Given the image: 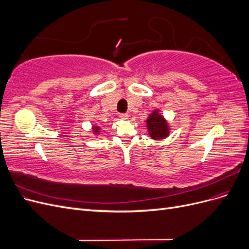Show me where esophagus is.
Segmentation results:
<instances>
[{
    "instance_id": "34e87169",
    "label": "esophagus",
    "mask_w": 249,
    "mask_h": 249,
    "mask_svg": "<svg viewBox=\"0 0 249 249\" xmlns=\"http://www.w3.org/2000/svg\"><path fill=\"white\" fill-rule=\"evenodd\" d=\"M119 117L122 118V119H127V118H129V115H127L126 113H120V114H119Z\"/></svg>"
}]
</instances>
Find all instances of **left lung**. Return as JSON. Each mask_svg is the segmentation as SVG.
I'll list each match as a JSON object with an SVG mask.
<instances>
[{
	"label": "left lung",
	"instance_id": "1",
	"mask_svg": "<svg viewBox=\"0 0 249 249\" xmlns=\"http://www.w3.org/2000/svg\"><path fill=\"white\" fill-rule=\"evenodd\" d=\"M146 124L150 137L153 139H162L167 137L169 133L168 124L164 117L158 113V111L149 115L146 120Z\"/></svg>",
	"mask_w": 249,
	"mask_h": 249
}]
</instances>
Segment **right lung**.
<instances>
[{"label":"right lung","mask_w":249,"mask_h":249,"mask_svg":"<svg viewBox=\"0 0 249 249\" xmlns=\"http://www.w3.org/2000/svg\"><path fill=\"white\" fill-rule=\"evenodd\" d=\"M93 130H94V132H99V127L93 126Z\"/></svg>","instance_id":"obj_1"}]
</instances>
